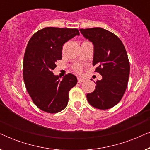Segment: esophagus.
Instances as JSON below:
<instances>
[{
  "instance_id": "esophagus-1",
  "label": "esophagus",
  "mask_w": 150,
  "mask_h": 150,
  "mask_svg": "<svg viewBox=\"0 0 150 150\" xmlns=\"http://www.w3.org/2000/svg\"><path fill=\"white\" fill-rule=\"evenodd\" d=\"M84 81H85V80L81 79V78H79V77L78 78V83H81L82 82H83Z\"/></svg>"
}]
</instances>
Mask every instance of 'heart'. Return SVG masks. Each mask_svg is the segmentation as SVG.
Wrapping results in <instances>:
<instances>
[{"instance_id":"heart-1","label":"heart","mask_w":150,"mask_h":150,"mask_svg":"<svg viewBox=\"0 0 150 150\" xmlns=\"http://www.w3.org/2000/svg\"><path fill=\"white\" fill-rule=\"evenodd\" d=\"M74 69L77 72H79L81 71V67L80 65H75V66H74Z\"/></svg>"}]
</instances>
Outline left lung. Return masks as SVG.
<instances>
[{
	"mask_svg": "<svg viewBox=\"0 0 150 150\" xmlns=\"http://www.w3.org/2000/svg\"><path fill=\"white\" fill-rule=\"evenodd\" d=\"M80 31L93 43V65L102 76L95 83V90L87 94V100L96 108L108 109L120 102L128 85L130 63L126 48L117 36L102 28H81Z\"/></svg>",
	"mask_w": 150,
	"mask_h": 150,
	"instance_id": "obj_1",
	"label": "left lung"
}]
</instances>
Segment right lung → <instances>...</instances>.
I'll list each match as a JSON object with an SVG mask.
<instances>
[{
	"label": "right lung",
	"mask_w": 150,
	"mask_h": 150,
	"mask_svg": "<svg viewBox=\"0 0 150 150\" xmlns=\"http://www.w3.org/2000/svg\"><path fill=\"white\" fill-rule=\"evenodd\" d=\"M77 28L46 27L37 31L28 42L24 56L23 77L33 103L43 111L57 113L66 107L69 90L77 78L68 73L60 81L53 74L55 63L62 59L63 46L76 35Z\"/></svg>",
	"instance_id": "add662e5"
}]
</instances>
